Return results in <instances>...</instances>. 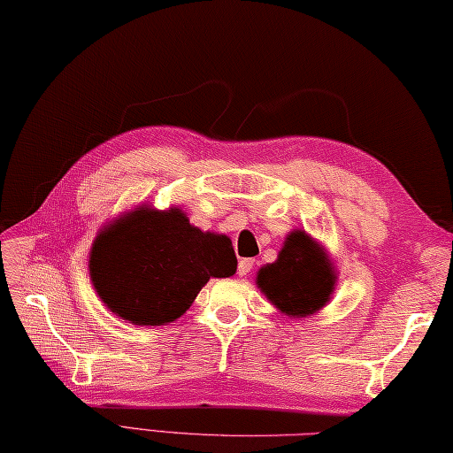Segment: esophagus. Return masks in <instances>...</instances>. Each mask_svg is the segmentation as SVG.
Returning <instances> with one entry per match:
<instances>
[{
    "label": "esophagus",
    "mask_w": 453,
    "mask_h": 453,
    "mask_svg": "<svg viewBox=\"0 0 453 453\" xmlns=\"http://www.w3.org/2000/svg\"><path fill=\"white\" fill-rule=\"evenodd\" d=\"M254 268V258H242L238 262V276H246Z\"/></svg>",
    "instance_id": "esophagus-1"
}]
</instances>
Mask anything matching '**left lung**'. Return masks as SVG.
<instances>
[{
	"label": "left lung",
	"instance_id": "left-lung-1",
	"mask_svg": "<svg viewBox=\"0 0 453 453\" xmlns=\"http://www.w3.org/2000/svg\"><path fill=\"white\" fill-rule=\"evenodd\" d=\"M335 280L326 249L305 230H292L276 262L258 270L256 284L281 313L307 318L331 300Z\"/></svg>",
	"mask_w": 453,
	"mask_h": 453
}]
</instances>
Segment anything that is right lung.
Instances as JSON below:
<instances>
[{"instance_id": "obj_1", "label": "right lung", "mask_w": 453, "mask_h": 453, "mask_svg": "<svg viewBox=\"0 0 453 453\" xmlns=\"http://www.w3.org/2000/svg\"><path fill=\"white\" fill-rule=\"evenodd\" d=\"M92 286L110 311L134 326H167L189 310L209 278H230L226 234L203 233L177 207L126 212L94 238Z\"/></svg>"}]
</instances>
